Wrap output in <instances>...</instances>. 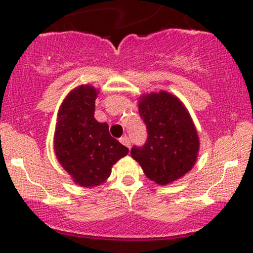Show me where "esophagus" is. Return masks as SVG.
Here are the masks:
<instances>
[{"label": "esophagus", "instance_id": "34e87169", "mask_svg": "<svg viewBox=\"0 0 253 253\" xmlns=\"http://www.w3.org/2000/svg\"><path fill=\"white\" fill-rule=\"evenodd\" d=\"M120 143L123 144V145H125V146H127V147H129V146H130L129 138H128V136H127V135L121 136V138H120Z\"/></svg>", "mask_w": 253, "mask_h": 253}]
</instances>
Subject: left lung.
Instances as JSON below:
<instances>
[{"mask_svg":"<svg viewBox=\"0 0 253 253\" xmlns=\"http://www.w3.org/2000/svg\"><path fill=\"white\" fill-rule=\"evenodd\" d=\"M138 100L149 136L146 144L133 147L130 155L147 178L159 185L170 184L196 163L200 149L196 127L182 101L165 90L140 95Z\"/></svg>","mask_w":253,"mask_h":253,"instance_id":"obj_1","label":"left lung"}]
</instances>
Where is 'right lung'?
I'll return each mask as SVG.
<instances>
[{"mask_svg": "<svg viewBox=\"0 0 253 253\" xmlns=\"http://www.w3.org/2000/svg\"><path fill=\"white\" fill-rule=\"evenodd\" d=\"M98 90L81 84L66 95L57 115L53 149L72 181L84 188L102 184L128 149L109 134L107 123L94 118Z\"/></svg>", "mask_w": 253, "mask_h": 253, "instance_id": "1", "label": "right lung"}]
</instances>
